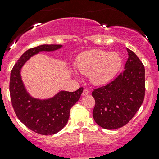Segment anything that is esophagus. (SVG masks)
Listing matches in <instances>:
<instances>
[{
  "instance_id": "34e87169",
  "label": "esophagus",
  "mask_w": 159,
  "mask_h": 159,
  "mask_svg": "<svg viewBox=\"0 0 159 159\" xmlns=\"http://www.w3.org/2000/svg\"><path fill=\"white\" fill-rule=\"evenodd\" d=\"M89 94V91L88 89H84V91H83V92H82V95L83 96L88 95Z\"/></svg>"
}]
</instances>
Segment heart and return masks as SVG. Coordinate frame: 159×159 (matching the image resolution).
Here are the masks:
<instances>
[{
  "mask_svg": "<svg viewBox=\"0 0 159 159\" xmlns=\"http://www.w3.org/2000/svg\"><path fill=\"white\" fill-rule=\"evenodd\" d=\"M122 65V58L118 52L92 49L78 55L77 69L84 75H89L94 85H104L111 81Z\"/></svg>",
  "mask_w": 159,
  "mask_h": 159,
  "instance_id": "1",
  "label": "heart"
}]
</instances>
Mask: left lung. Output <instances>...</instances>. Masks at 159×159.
<instances>
[{
    "instance_id": "left-lung-1",
    "label": "left lung",
    "mask_w": 159,
    "mask_h": 159,
    "mask_svg": "<svg viewBox=\"0 0 159 159\" xmlns=\"http://www.w3.org/2000/svg\"><path fill=\"white\" fill-rule=\"evenodd\" d=\"M127 51L125 70L109 84L91 93L95 100L93 118L103 129H117L125 125L144 101L145 68L132 51L127 48Z\"/></svg>"
}]
</instances>
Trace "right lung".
Wrapping results in <instances>:
<instances>
[{
    "instance_id": "add662e5",
    "label": "right lung",
    "mask_w": 159,
    "mask_h": 159,
    "mask_svg": "<svg viewBox=\"0 0 159 159\" xmlns=\"http://www.w3.org/2000/svg\"><path fill=\"white\" fill-rule=\"evenodd\" d=\"M62 47L61 44H43L28 50L18 59L11 73L10 94L16 115L28 129L43 135L56 134L66 125L70 108L79 100L83 88L73 92L60 91L48 98H36L25 88L20 71L35 54L57 51Z\"/></svg>"
}]
</instances>
